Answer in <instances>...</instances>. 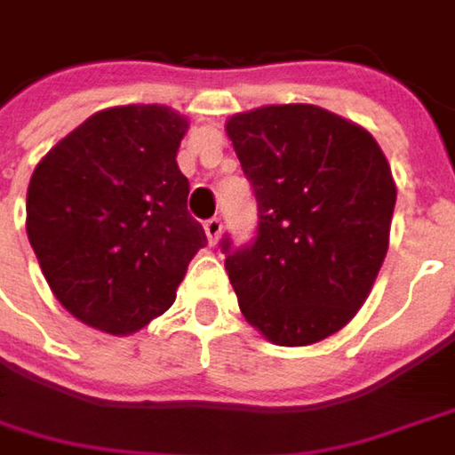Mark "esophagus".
Returning <instances> with one entry per match:
<instances>
[{
	"instance_id": "esophagus-1",
	"label": "esophagus",
	"mask_w": 455,
	"mask_h": 455,
	"mask_svg": "<svg viewBox=\"0 0 455 455\" xmlns=\"http://www.w3.org/2000/svg\"><path fill=\"white\" fill-rule=\"evenodd\" d=\"M203 227H205V236H208V242H211V244H216V242H219V236H221V231H224L221 219H216V216H213V219H208Z\"/></svg>"
}]
</instances>
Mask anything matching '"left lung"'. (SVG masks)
I'll list each match as a JSON object with an SVG mask.
<instances>
[{
	"instance_id": "8db88e82",
	"label": "left lung",
	"mask_w": 455,
	"mask_h": 455,
	"mask_svg": "<svg viewBox=\"0 0 455 455\" xmlns=\"http://www.w3.org/2000/svg\"><path fill=\"white\" fill-rule=\"evenodd\" d=\"M227 133L257 201L252 239H221L239 308L275 345L319 342L355 316L387 257V156L361 125L316 105L239 113Z\"/></svg>"
}]
</instances>
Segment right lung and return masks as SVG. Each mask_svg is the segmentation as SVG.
Instances as JSON below:
<instances>
[{"label": "right lung", "mask_w": 455, "mask_h": 455, "mask_svg": "<svg viewBox=\"0 0 455 455\" xmlns=\"http://www.w3.org/2000/svg\"><path fill=\"white\" fill-rule=\"evenodd\" d=\"M188 121L164 105L94 113L28 188V239L53 296L94 330L131 334L172 307L208 244L177 167Z\"/></svg>", "instance_id": "add662e5"}]
</instances>
